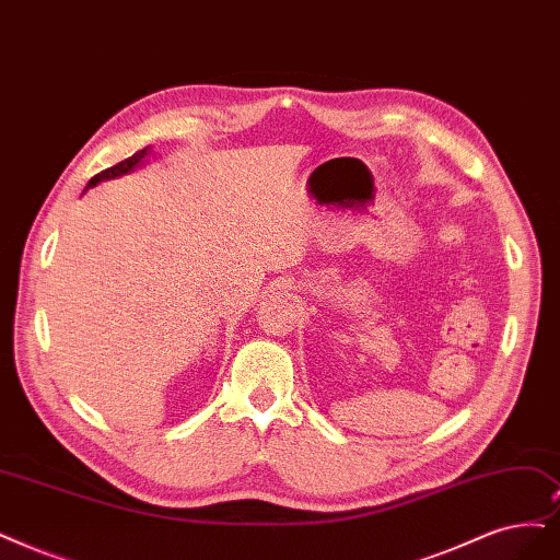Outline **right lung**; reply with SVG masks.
Instances as JSON below:
<instances>
[{
    "mask_svg": "<svg viewBox=\"0 0 560 560\" xmlns=\"http://www.w3.org/2000/svg\"><path fill=\"white\" fill-rule=\"evenodd\" d=\"M150 154H152V148L148 144V148H144V150H138L133 156L119 161L117 165H113V168H108V171H103V173L94 175V177L88 182L85 191H88V189H92V186H96L98 182H106V179H115V177H121V175H129V173H133L136 168H140V165H142L144 161H148V156H150Z\"/></svg>",
    "mask_w": 560,
    "mask_h": 560,
    "instance_id": "obj_1",
    "label": "right lung"
}]
</instances>
